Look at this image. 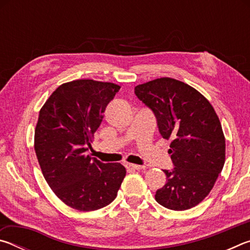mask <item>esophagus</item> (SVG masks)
<instances>
[{
    "label": "esophagus",
    "instance_id": "obj_1",
    "mask_svg": "<svg viewBox=\"0 0 250 250\" xmlns=\"http://www.w3.org/2000/svg\"><path fill=\"white\" fill-rule=\"evenodd\" d=\"M126 168H129V170H142L143 167H142V166H137V164H132V163H128L126 164Z\"/></svg>",
    "mask_w": 250,
    "mask_h": 250
}]
</instances>
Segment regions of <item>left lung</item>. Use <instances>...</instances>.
<instances>
[{"instance_id":"obj_1","label":"left lung","mask_w":250,"mask_h":250,"mask_svg":"<svg viewBox=\"0 0 250 250\" xmlns=\"http://www.w3.org/2000/svg\"><path fill=\"white\" fill-rule=\"evenodd\" d=\"M134 92L154 112L161 135L171 139L174 168L164 170L167 184L155 201L168 209L185 210L208 195L225 163V137L221 121L195 88L163 77L138 84Z\"/></svg>"}]
</instances>
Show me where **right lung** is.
<instances>
[{"label":"right lung","instance_id":"1","mask_svg":"<svg viewBox=\"0 0 250 250\" xmlns=\"http://www.w3.org/2000/svg\"><path fill=\"white\" fill-rule=\"evenodd\" d=\"M120 86L78 79L65 83L40 111L34 147L42 173L59 200L71 208L91 211L117 197L125 168L84 155L103 113Z\"/></svg>","mask_w":250,"mask_h":250}]
</instances>
